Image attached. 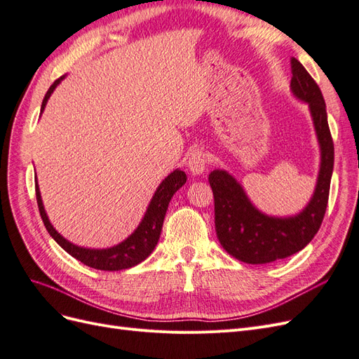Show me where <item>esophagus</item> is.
Returning a JSON list of instances; mask_svg holds the SVG:
<instances>
[{
	"mask_svg": "<svg viewBox=\"0 0 359 359\" xmlns=\"http://www.w3.org/2000/svg\"><path fill=\"white\" fill-rule=\"evenodd\" d=\"M187 166L193 175H202V173L206 170V154L203 153V149L196 148L190 151L189 158H187Z\"/></svg>",
	"mask_w": 359,
	"mask_h": 359,
	"instance_id": "1",
	"label": "esophagus"
}]
</instances>
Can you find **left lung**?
<instances>
[{
	"mask_svg": "<svg viewBox=\"0 0 359 359\" xmlns=\"http://www.w3.org/2000/svg\"><path fill=\"white\" fill-rule=\"evenodd\" d=\"M290 64L292 94L309 104L320 148L316 187L306 208L289 217L268 215L256 208L229 172L215 169L208 178L214 194L217 238L227 253L245 264H269L298 253L318 233L327 211L334 169L327 106L318 83L302 64L297 58H292Z\"/></svg>",
	"mask_w": 359,
	"mask_h": 359,
	"instance_id": "obj_1",
	"label": "left lung"
}]
</instances>
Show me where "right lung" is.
<instances>
[{
    "instance_id": "add662e5",
    "label": "right lung",
    "mask_w": 359,
    "mask_h": 359,
    "mask_svg": "<svg viewBox=\"0 0 359 359\" xmlns=\"http://www.w3.org/2000/svg\"><path fill=\"white\" fill-rule=\"evenodd\" d=\"M64 78H66V76H61L60 79H57L50 85V88L48 90L45 99H43L41 112L45 111L50 94L53 93V90L57 88ZM186 181H187V175L181 169H175L173 172H170L169 175L160 182V186L157 187L153 199H151V202L148 205L144 219L136 227V231L123 243H119L109 248H85V247L74 245L73 243L67 241L66 238L60 235L55 231V227L50 224V222L48 219V214L45 211V206H43L41 194H40V189H39L37 182H36V198H37V205H39L41 220H43V223H45L46 231L49 232V235L53 238V240L60 244V247L66 250L70 256L78 259L79 262H82L83 265L91 266L94 269L121 271V269L132 268V266L140 264L151 253H153V250L156 248V245L158 243L160 232L163 227V220H165L169 202H170L173 194L177 193V190H180L184 184H186Z\"/></svg>"
}]
</instances>
